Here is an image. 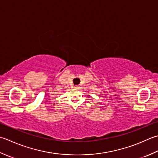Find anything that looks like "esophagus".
Here are the masks:
<instances>
[{
    "label": "esophagus",
    "mask_w": 158,
    "mask_h": 158,
    "mask_svg": "<svg viewBox=\"0 0 158 158\" xmlns=\"http://www.w3.org/2000/svg\"><path fill=\"white\" fill-rule=\"evenodd\" d=\"M74 88H75V89H78V88H79V86H77V85L74 86Z\"/></svg>",
    "instance_id": "34e87169"
}]
</instances>
